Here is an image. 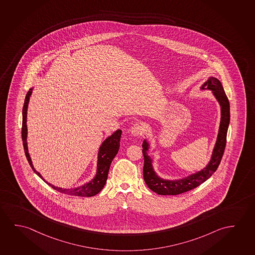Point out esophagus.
<instances>
[{"label": "esophagus", "instance_id": "34e87169", "mask_svg": "<svg viewBox=\"0 0 255 255\" xmlns=\"http://www.w3.org/2000/svg\"><path fill=\"white\" fill-rule=\"evenodd\" d=\"M144 128L143 126L140 124V123H135L132 126L131 128V133L133 134L134 136H138V135H141L144 133Z\"/></svg>", "mask_w": 255, "mask_h": 255}]
</instances>
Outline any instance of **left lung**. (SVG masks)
I'll use <instances>...</instances> for the list:
<instances>
[{
  "label": "left lung",
  "instance_id": "8db88e82",
  "mask_svg": "<svg viewBox=\"0 0 255 255\" xmlns=\"http://www.w3.org/2000/svg\"><path fill=\"white\" fill-rule=\"evenodd\" d=\"M213 91L214 97L218 100L222 110V117H221V124L219 128L218 137L214 146V151L212 155L210 162L207 166L198 172L197 174H191L184 179L177 180V181H169L164 180L158 177L156 173L154 172L153 166L151 164V159L147 154V150L149 149L148 142L144 140L142 142V154L144 158V165H143V179L147 186L150 190L156 192L158 195H178L184 193L186 191L193 190L195 188L202 184L206 182L208 178L212 176V174L218 168L221 160L223 158L224 150L226 147L227 132L231 120L230 114V102L224 92L223 85L221 81L216 78L211 77L202 86L201 89H205V87Z\"/></svg>",
  "mask_w": 255,
  "mask_h": 255
}]
</instances>
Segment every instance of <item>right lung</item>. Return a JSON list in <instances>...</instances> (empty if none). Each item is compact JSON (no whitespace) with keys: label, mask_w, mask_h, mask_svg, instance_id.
I'll return each instance as SVG.
<instances>
[{"label":"right lung","mask_w":255,"mask_h":255,"mask_svg":"<svg viewBox=\"0 0 255 255\" xmlns=\"http://www.w3.org/2000/svg\"><path fill=\"white\" fill-rule=\"evenodd\" d=\"M32 94V89L29 90L26 97L24 99V107H23V121H22V140H23V145H24V153L25 157L28 160L29 165L31 166L32 170L35 172L37 175L44 181L41 174L38 173L36 170L32 166V160L29 156L28 149H27V143H26V136H27V127H26V114H27V106H28L29 98ZM122 131L118 129L115 133H113L111 136L105 139V141L102 143L101 147L98 152V162H97V175L95 176L93 180L86 183L84 185L74 189H62L57 188L47 182L49 186L52 187L54 190L59 191L61 193L72 195V196H78V197H92L99 193L103 188L105 186V182L108 177V172H109L111 163L113 161L114 157L120 149V141L122 136Z\"/></svg>","instance_id":"1"}]
</instances>
